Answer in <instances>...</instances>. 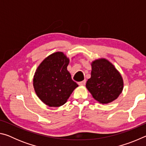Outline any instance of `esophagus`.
<instances>
[{"mask_svg":"<svg viewBox=\"0 0 146 146\" xmlns=\"http://www.w3.org/2000/svg\"><path fill=\"white\" fill-rule=\"evenodd\" d=\"M78 84L80 86H84L86 84V80H83L82 82H78Z\"/></svg>","mask_w":146,"mask_h":146,"instance_id":"esophagus-1","label":"esophagus"}]
</instances>
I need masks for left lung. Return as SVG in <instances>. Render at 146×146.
Segmentation results:
<instances>
[{
    "label": "left lung",
    "instance_id": "obj_1",
    "mask_svg": "<svg viewBox=\"0 0 146 146\" xmlns=\"http://www.w3.org/2000/svg\"><path fill=\"white\" fill-rule=\"evenodd\" d=\"M91 78L86 87L94 99L106 104L117 99L122 92V76L115 66L105 58L95 59L91 63Z\"/></svg>",
    "mask_w": 146,
    "mask_h": 146
}]
</instances>
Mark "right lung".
<instances>
[{"label":"right lung","instance_id":"add662e5","mask_svg":"<svg viewBox=\"0 0 146 146\" xmlns=\"http://www.w3.org/2000/svg\"><path fill=\"white\" fill-rule=\"evenodd\" d=\"M69 63L70 58L57 51L44 58L35 72L34 90L39 99L49 107L64 105L78 86L67 70Z\"/></svg>","mask_w":146,"mask_h":146}]
</instances>
